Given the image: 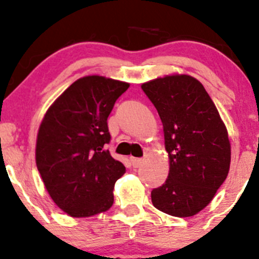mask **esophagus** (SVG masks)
<instances>
[{
    "mask_svg": "<svg viewBox=\"0 0 259 259\" xmlns=\"http://www.w3.org/2000/svg\"><path fill=\"white\" fill-rule=\"evenodd\" d=\"M130 162H132L133 167L138 168V167H140V165H142L143 159H142V158H134V157H132V158H130Z\"/></svg>",
    "mask_w": 259,
    "mask_h": 259,
    "instance_id": "34e87169",
    "label": "esophagus"
}]
</instances>
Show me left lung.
<instances>
[{
    "mask_svg": "<svg viewBox=\"0 0 259 259\" xmlns=\"http://www.w3.org/2000/svg\"><path fill=\"white\" fill-rule=\"evenodd\" d=\"M159 114L169 173L152 191L154 207L168 215H196L214 199L230 167V142L219 111L201 83L187 74L142 84Z\"/></svg>",
    "mask_w": 259,
    "mask_h": 259,
    "instance_id": "1",
    "label": "left lung"
}]
</instances>
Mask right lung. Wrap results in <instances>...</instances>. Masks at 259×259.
<instances>
[{
	"label": "right lung",
	"mask_w": 259,
	"mask_h": 259,
	"mask_svg": "<svg viewBox=\"0 0 259 259\" xmlns=\"http://www.w3.org/2000/svg\"><path fill=\"white\" fill-rule=\"evenodd\" d=\"M129 83L102 76L77 79L48 109L36 139V167L53 201L69 217L100 214L114 204L125 173L106 149L107 117Z\"/></svg>",
	"instance_id": "right-lung-1"
}]
</instances>
